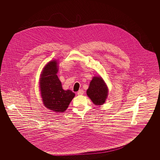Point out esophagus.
Here are the masks:
<instances>
[{"label":"esophagus","instance_id":"obj_1","mask_svg":"<svg viewBox=\"0 0 160 160\" xmlns=\"http://www.w3.org/2000/svg\"><path fill=\"white\" fill-rule=\"evenodd\" d=\"M84 90H78V95H82L83 94H84Z\"/></svg>","mask_w":160,"mask_h":160}]
</instances>
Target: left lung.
<instances>
[{
    "label": "left lung",
    "instance_id": "left-lung-1",
    "mask_svg": "<svg viewBox=\"0 0 160 160\" xmlns=\"http://www.w3.org/2000/svg\"><path fill=\"white\" fill-rule=\"evenodd\" d=\"M87 94L96 105L104 103L108 94V88L100 77H94L90 83Z\"/></svg>",
    "mask_w": 160,
    "mask_h": 160
}]
</instances>
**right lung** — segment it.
Returning a JSON list of instances; mask_svg holds the SVG:
<instances>
[{
  "mask_svg": "<svg viewBox=\"0 0 160 160\" xmlns=\"http://www.w3.org/2000/svg\"><path fill=\"white\" fill-rule=\"evenodd\" d=\"M58 72V62L53 60L44 68L40 80L41 96L44 105L49 110L64 112L75 96L70 90H64L56 74Z\"/></svg>",
  "mask_w": 160,
  "mask_h": 160,
  "instance_id": "1",
  "label": "right lung"
}]
</instances>
